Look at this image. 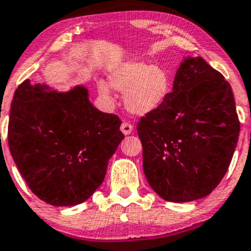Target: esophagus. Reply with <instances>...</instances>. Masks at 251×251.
Here are the masks:
<instances>
[{
	"mask_svg": "<svg viewBox=\"0 0 251 251\" xmlns=\"http://www.w3.org/2000/svg\"><path fill=\"white\" fill-rule=\"evenodd\" d=\"M120 130L125 136H127V134H131L132 132H133V126H132L130 123H123L121 124Z\"/></svg>",
	"mask_w": 251,
	"mask_h": 251,
	"instance_id": "esophagus-1",
	"label": "esophagus"
}]
</instances>
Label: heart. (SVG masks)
I'll use <instances>...</instances> for the list:
<instances>
[{"label":"heart","instance_id":"obj_1","mask_svg":"<svg viewBox=\"0 0 251 251\" xmlns=\"http://www.w3.org/2000/svg\"><path fill=\"white\" fill-rule=\"evenodd\" d=\"M112 87L125 93L126 108L137 115L156 111L172 93V77L163 67L144 62H125L109 74ZM98 90L103 98L112 95L107 82L99 81Z\"/></svg>","mask_w":251,"mask_h":251}]
</instances>
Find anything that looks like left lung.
I'll return each instance as SVG.
<instances>
[{
  "label": "left lung",
  "mask_w": 251,
  "mask_h": 251,
  "mask_svg": "<svg viewBox=\"0 0 251 251\" xmlns=\"http://www.w3.org/2000/svg\"><path fill=\"white\" fill-rule=\"evenodd\" d=\"M239 127L224 76L201 57H184L169 98L137 126L151 188L172 202L210 194L226 174Z\"/></svg>",
  "instance_id": "obj_1"
}]
</instances>
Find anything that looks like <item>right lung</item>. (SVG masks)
<instances>
[{
    "instance_id": "1",
    "label": "right lung",
    "mask_w": 251,
    "mask_h": 251,
    "mask_svg": "<svg viewBox=\"0 0 251 251\" xmlns=\"http://www.w3.org/2000/svg\"><path fill=\"white\" fill-rule=\"evenodd\" d=\"M115 114L89 101L76 85L57 92L26 79L14 93L8 144L31 191L53 206H75L103 182L109 158L124 134Z\"/></svg>"
}]
</instances>
